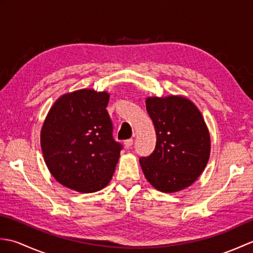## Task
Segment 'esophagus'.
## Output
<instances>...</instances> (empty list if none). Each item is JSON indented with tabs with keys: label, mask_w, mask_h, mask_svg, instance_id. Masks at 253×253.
<instances>
[{
	"label": "esophagus",
	"mask_w": 253,
	"mask_h": 253,
	"mask_svg": "<svg viewBox=\"0 0 253 253\" xmlns=\"http://www.w3.org/2000/svg\"><path fill=\"white\" fill-rule=\"evenodd\" d=\"M132 143H133V140H132V139H127V140H125V141H124V144H125V147H126L127 149H129V148H131V146H132Z\"/></svg>",
	"instance_id": "1"
}]
</instances>
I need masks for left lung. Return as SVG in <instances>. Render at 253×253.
I'll return each instance as SVG.
<instances>
[{
	"label": "left lung",
	"mask_w": 253,
	"mask_h": 253,
	"mask_svg": "<svg viewBox=\"0 0 253 253\" xmlns=\"http://www.w3.org/2000/svg\"><path fill=\"white\" fill-rule=\"evenodd\" d=\"M146 106L157 144L149 157L139 159L143 174L159 191H180L197 180L209 161L211 140L206 122L198 107L180 95L149 96Z\"/></svg>",
	"instance_id": "obj_1"
}]
</instances>
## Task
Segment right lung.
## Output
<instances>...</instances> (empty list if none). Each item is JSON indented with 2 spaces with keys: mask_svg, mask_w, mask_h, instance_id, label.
Returning <instances> with one entry per match:
<instances>
[{
  "mask_svg": "<svg viewBox=\"0 0 253 253\" xmlns=\"http://www.w3.org/2000/svg\"><path fill=\"white\" fill-rule=\"evenodd\" d=\"M109 100L106 91L82 89L60 96L47 113L41 149L50 173L63 186L90 193L112 179L123 146L113 138Z\"/></svg>",
  "mask_w": 253,
  "mask_h": 253,
  "instance_id": "obj_1",
  "label": "right lung"
}]
</instances>
